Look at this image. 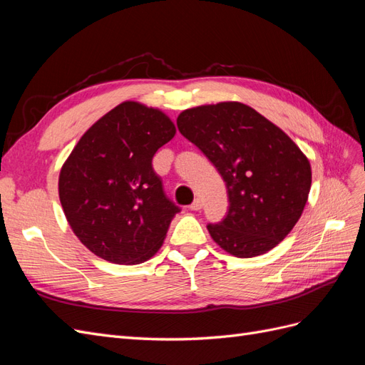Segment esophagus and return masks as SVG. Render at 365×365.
<instances>
[{
	"mask_svg": "<svg viewBox=\"0 0 365 365\" xmlns=\"http://www.w3.org/2000/svg\"><path fill=\"white\" fill-rule=\"evenodd\" d=\"M202 208V201L201 200H195L192 204H190V210H193V212H197V210Z\"/></svg>",
	"mask_w": 365,
	"mask_h": 365,
	"instance_id": "34e87169",
	"label": "esophagus"
}]
</instances>
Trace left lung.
Listing matches in <instances>:
<instances>
[{
    "mask_svg": "<svg viewBox=\"0 0 365 365\" xmlns=\"http://www.w3.org/2000/svg\"><path fill=\"white\" fill-rule=\"evenodd\" d=\"M222 176L227 216L207 230L236 257L272 250L300 219L311 190V164L284 132L239 102L197 106L176 120Z\"/></svg>",
    "mask_w": 365,
    "mask_h": 365,
    "instance_id": "1",
    "label": "left lung"
}]
</instances>
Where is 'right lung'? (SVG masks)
<instances>
[{
    "label": "right lung",
    "instance_id": "add662e5",
    "mask_svg": "<svg viewBox=\"0 0 365 365\" xmlns=\"http://www.w3.org/2000/svg\"><path fill=\"white\" fill-rule=\"evenodd\" d=\"M175 126L158 109L125 102L88 129L62 165L59 197L74 235L96 256L146 262L181 212L152 168Z\"/></svg>",
    "mask_w": 365,
    "mask_h": 365
}]
</instances>
